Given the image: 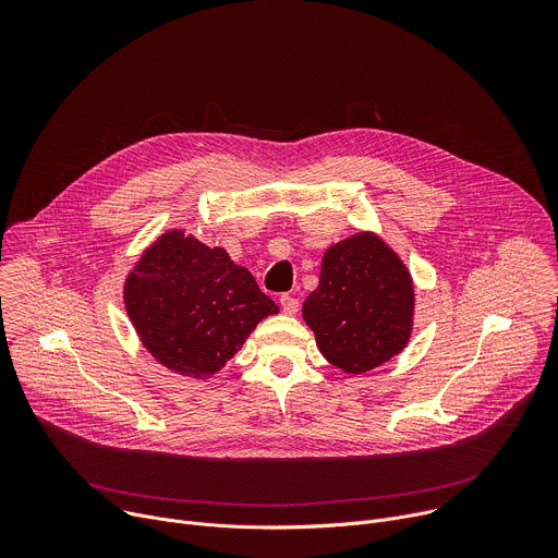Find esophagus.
Instances as JSON below:
<instances>
[{
    "label": "esophagus",
    "mask_w": 558,
    "mask_h": 558,
    "mask_svg": "<svg viewBox=\"0 0 558 558\" xmlns=\"http://www.w3.org/2000/svg\"><path fill=\"white\" fill-rule=\"evenodd\" d=\"M280 306H282V311H284L287 315H295V313H298L300 302H298L293 295L284 293V295H280Z\"/></svg>",
    "instance_id": "34e87169"
}]
</instances>
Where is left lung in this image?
Segmentation results:
<instances>
[{
    "label": "left lung",
    "instance_id": "1",
    "mask_svg": "<svg viewBox=\"0 0 558 558\" xmlns=\"http://www.w3.org/2000/svg\"><path fill=\"white\" fill-rule=\"evenodd\" d=\"M413 315L411 271L373 231H357L327 250L320 284L302 304L317 349L351 375L400 355L413 333Z\"/></svg>",
    "mask_w": 558,
    "mask_h": 558
}]
</instances>
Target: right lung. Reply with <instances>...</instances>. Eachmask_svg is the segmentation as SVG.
<instances>
[{
  "label": "right lung",
  "instance_id": "1",
  "mask_svg": "<svg viewBox=\"0 0 558 558\" xmlns=\"http://www.w3.org/2000/svg\"><path fill=\"white\" fill-rule=\"evenodd\" d=\"M123 302L147 353L192 379L218 373L258 323L278 313L250 269L185 229L161 233L141 254L125 278Z\"/></svg>",
  "mask_w": 558,
  "mask_h": 558
}]
</instances>
